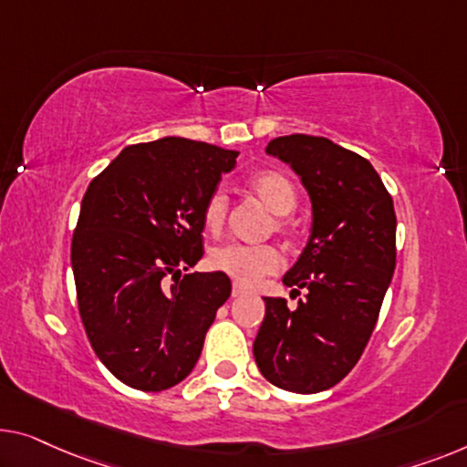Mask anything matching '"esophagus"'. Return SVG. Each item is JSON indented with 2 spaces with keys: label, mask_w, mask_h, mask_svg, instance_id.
<instances>
[{
  "label": "esophagus",
  "mask_w": 467,
  "mask_h": 467,
  "mask_svg": "<svg viewBox=\"0 0 467 467\" xmlns=\"http://www.w3.org/2000/svg\"><path fill=\"white\" fill-rule=\"evenodd\" d=\"M241 296H245V289L241 287V285H233V297H241Z\"/></svg>",
  "instance_id": "obj_1"
}]
</instances>
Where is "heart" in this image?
I'll use <instances>...</instances> for the list:
<instances>
[{"label":"heart","mask_w":467,"mask_h":467,"mask_svg":"<svg viewBox=\"0 0 467 467\" xmlns=\"http://www.w3.org/2000/svg\"><path fill=\"white\" fill-rule=\"evenodd\" d=\"M249 189L268 207L275 215V231L287 233V220L285 213H289L297 203V194L291 180L285 173L276 170H266L255 173L249 180ZM228 199L222 191H213L207 197L203 205V226L212 234H218L226 222ZM210 266L215 273L226 275L233 278L241 287H255L264 276L275 275L283 266V257L273 245H241V243H226L212 249Z\"/></svg>","instance_id":"b5f03b06"}]
</instances>
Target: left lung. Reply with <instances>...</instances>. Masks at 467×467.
<instances>
[{
	"label": "left lung",
	"instance_id": "8db88e82",
	"mask_svg": "<svg viewBox=\"0 0 467 467\" xmlns=\"http://www.w3.org/2000/svg\"><path fill=\"white\" fill-rule=\"evenodd\" d=\"M266 152L289 163L310 194V239L283 276L308 294L296 310L264 297L254 357L270 384L315 394L352 371L378 323L396 266L394 203L365 157L323 136L275 138Z\"/></svg>",
	"mask_w": 467,
	"mask_h": 467
}]
</instances>
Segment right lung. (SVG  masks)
Wrapping results in <instances>:
<instances>
[{
	"mask_svg": "<svg viewBox=\"0 0 467 467\" xmlns=\"http://www.w3.org/2000/svg\"><path fill=\"white\" fill-rule=\"evenodd\" d=\"M236 150L167 136L125 146L89 182L71 243L81 323L125 386L161 392L192 371L231 278L192 273L203 205Z\"/></svg>",
	"mask_w": 467,
	"mask_h": 467,
	"instance_id": "right-lung-1",
	"label": "right lung"
}]
</instances>
